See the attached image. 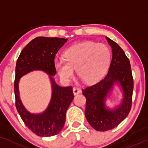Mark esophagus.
I'll return each mask as SVG.
<instances>
[{"instance_id": "1", "label": "esophagus", "mask_w": 148, "mask_h": 148, "mask_svg": "<svg viewBox=\"0 0 148 148\" xmlns=\"http://www.w3.org/2000/svg\"><path fill=\"white\" fill-rule=\"evenodd\" d=\"M80 92H81V90L80 89L77 88H73V93H74V95H76V94H79Z\"/></svg>"}]
</instances>
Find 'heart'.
<instances>
[{
    "mask_svg": "<svg viewBox=\"0 0 148 148\" xmlns=\"http://www.w3.org/2000/svg\"><path fill=\"white\" fill-rule=\"evenodd\" d=\"M110 51L103 44L83 42L71 46L64 51V59L56 60L54 67L65 83L74 76V70L85 83L97 81L103 76L110 61Z\"/></svg>",
    "mask_w": 148,
    "mask_h": 148,
    "instance_id": "heart-1",
    "label": "heart"
}]
</instances>
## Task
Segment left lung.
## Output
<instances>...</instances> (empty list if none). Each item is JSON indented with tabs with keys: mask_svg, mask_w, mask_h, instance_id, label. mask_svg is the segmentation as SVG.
Listing matches in <instances>:
<instances>
[{
	"mask_svg": "<svg viewBox=\"0 0 148 148\" xmlns=\"http://www.w3.org/2000/svg\"><path fill=\"white\" fill-rule=\"evenodd\" d=\"M112 47V58L108 72L102 79L82 90L86 98L85 114L97 131H108L118 126L127 116L132 103L134 80L129 58L116 42L106 37ZM119 82L124 94L122 104L114 110L106 109L104 101L114 82Z\"/></svg>",
	"mask_w": 148,
	"mask_h": 148,
	"instance_id": "8db88e82",
	"label": "left lung"
}]
</instances>
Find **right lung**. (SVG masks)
I'll list each match as a JSON object with an SVG mask.
<instances>
[{"mask_svg": "<svg viewBox=\"0 0 148 148\" xmlns=\"http://www.w3.org/2000/svg\"><path fill=\"white\" fill-rule=\"evenodd\" d=\"M67 39L62 38L36 37L25 47L18 58L14 89L16 108L23 121L29 129L39 136H51L60 132L65 122L66 111L74 99L72 86L63 88L56 85L51 76L56 74L54 59L56 53ZM40 69L51 75L53 85V97L45 112L32 115L24 109L18 92V81L27 73Z\"/></svg>", "mask_w": 148, "mask_h": 148, "instance_id": "add662e5", "label": "right lung"}]
</instances>
